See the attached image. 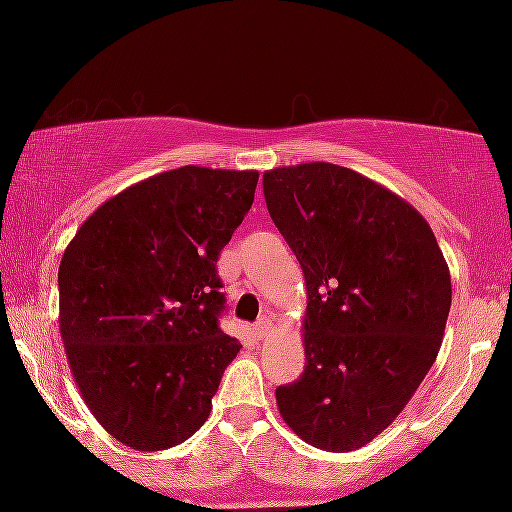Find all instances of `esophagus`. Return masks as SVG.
Here are the masks:
<instances>
[{"instance_id": "34e87169", "label": "esophagus", "mask_w": 512, "mask_h": 512, "mask_svg": "<svg viewBox=\"0 0 512 512\" xmlns=\"http://www.w3.org/2000/svg\"><path fill=\"white\" fill-rule=\"evenodd\" d=\"M272 332H274L272 317H262V320L255 325V334H257V337H260V339L269 337V334H272Z\"/></svg>"}]
</instances>
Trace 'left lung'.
Returning <instances> with one entry per match:
<instances>
[{"instance_id":"8db88e82","label":"left lung","mask_w":512,"mask_h":512,"mask_svg":"<svg viewBox=\"0 0 512 512\" xmlns=\"http://www.w3.org/2000/svg\"><path fill=\"white\" fill-rule=\"evenodd\" d=\"M262 190L308 293L305 370L276 387V407L313 448L358 450L402 414L436 361L448 262L419 211L351 168H272Z\"/></svg>"}]
</instances>
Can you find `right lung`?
I'll return each instance as SVG.
<instances>
[{
    "label": "right lung",
    "mask_w": 512,
    "mask_h": 512,
    "mask_svg": "<svg viewBox=\"0 0 512 512\" xmlns=\"http://www.w3.org/2000/svg\"><path fill=\"white\" fill-rule=\"evenodd\" d=\"M257 170L182 166L117 192L64 250L60 334L86 407L139 452L207 421L240 351L219 327L216 260L255 199Z\"/></svg>",
    "instance_id": "add662e5"
}]
</instances>
